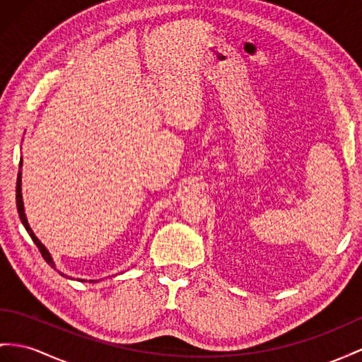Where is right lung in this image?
<instances>
[{
  "mask_svg": "<svg viewBox=\"0 0 362 362\" xmlns=\"http://www.w3.org/2000/svg\"><path fill=\"white\" fill-rule=\"evenodd\" d=\"M21 165H23V160L20 162V168H21ZM16 208H18V214H20V218H21V221H23L24 228L27 229V233H29V235L32 237L33 243H35L36 246H38L42 258H44V260L47 262L52 267H54V263H53V260H52V257H50L49 251H47V249H45V246L40 242L38 237H36V235L33 234V230L30 229L29 223H27V218H25V214H24V205H23V194H21V171H18V179H16ZM54 269H57V267H54ZM82 281H84V280H82ZM90 281H93V280H90Z\"/></svg>",
  "mask_w": 362,
  "mask_h": 362,
  "instance_id": "1",
  "label": "right lung"
}]
</instances>
